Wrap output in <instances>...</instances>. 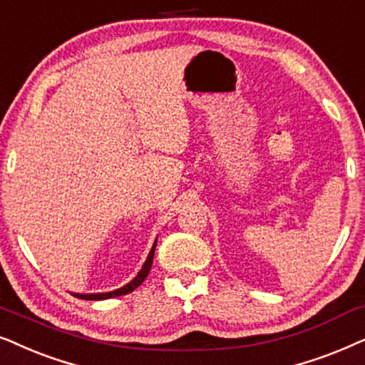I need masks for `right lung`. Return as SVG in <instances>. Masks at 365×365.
I'll return each mask as SVG.
<instances>
[{
  "label": "right lung",
  "mask_w": 365,
  "mask_h": 365,
  "mask_svg": "<svg viewBox=\"0 0 365 365\" xmlns=\"http://www.w3.org/2000/svg\"><path fill=\"white\" fill-rule=\"evenodd\" d=\"M155 247H157V239H155V244L152 247V250H150L147 260H145V264L142 265V269H140L137 277H135L133 280H130L126 285H123V287H120V289H116V290H111V292H98V294H76V292H73V297L83 299V300H106V299L120 297V295H126V294L133 292V290L137 289L138 285H142V282L147 279L148 272H150V269H152L153 255H155Z\"/></svg>",
  "instance_id": "right-lung-1"
}]
</instances>
